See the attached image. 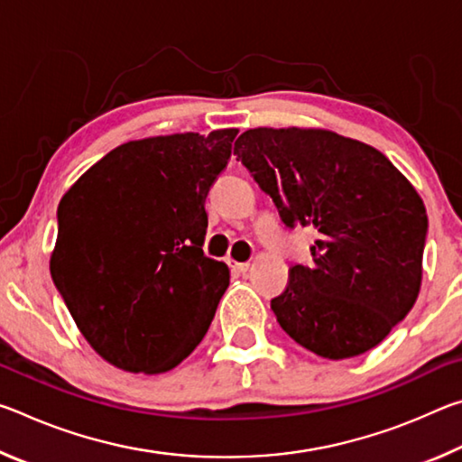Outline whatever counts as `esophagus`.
<instances>
[{
    "mask_svg": "<svg viewBox=\"0 0 462 462\" xmlns=\"http://www.w3.org/2000/svg\"><path fill=\"white\" fill-rule=\"evenodd\" d=\"M228 264H230V267H232V271L242 273V275H245V273L250 269V263H236V261H228Z\"/></svg>",
    "mask_w": 462,
    "mask_h": 462,
    "instance_id": "esophagus-1",
    "label": "esophagus"
}]
</instances>
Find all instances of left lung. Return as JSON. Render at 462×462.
Masks as SVG:
<instances>
[{"label": "left lung", "instance_id": "8db88e82", "mask_svg": "<svg viewBox=\"0 0 462 462\" xmlns=\"http://www.w3.org/2000/svg\"><path fill=\"white\" fill-rule=\"evenodd\" d=\"M234 154L287 226L318 232L314 264H293L271 310L291 338L340 361L371 350L421 287L424 201L377 148L324 128H253Z\"/></svg>", "mask_w": 462, "mask_h": 462}]
</instances>
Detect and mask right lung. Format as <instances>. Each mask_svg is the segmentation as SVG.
I'll return each mask as SVG.
<instances>
[{"instance_id":"add662e5","label":"right lung","mask_w":462,"mask_h":462,"mask_svg":"<svg viewBox=\"0 0 462 462\" xmlns=\"http://www.w3.org/2000/svg\"><path fill=\"white\" fill-rule=\"evenodd\" d=\"M236 134L130 140L62 195L51 275L83 338L109 365L167 373L206 336L230 271L203 254V203Z\"/></svg>"}]
</instances>
